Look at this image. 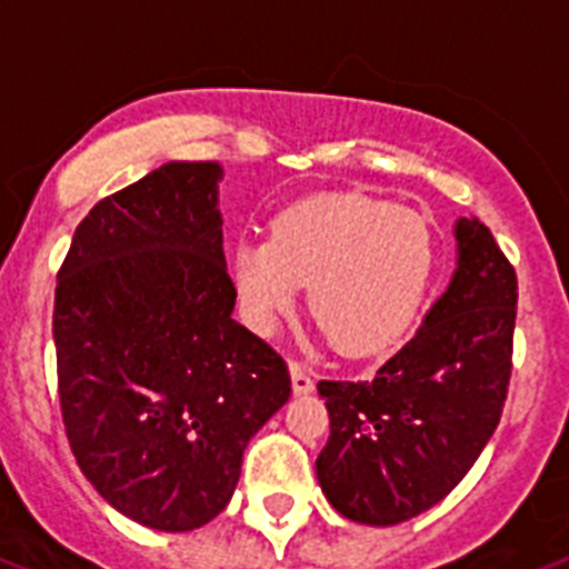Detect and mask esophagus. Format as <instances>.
<instances>
[{
	"label": "esophagus",
	"instance_id": "34e87169",
	"mask_svg": "<svg viewBox=\"0 0 569 569\" xmlns=\"http://www.w3.org/2000/svg\"><path fill=\"white\" fill-rule=\"evenodd\" d=\"M290 380H293L296 396H308V392H313L311 369L299 363V360H290Z\"/></svg>",
	"mask_w": 569,
	"mask_h": 569
}]
</instances>
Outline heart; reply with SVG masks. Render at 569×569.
I'll return each instance as SVG.
<instances>
[{
	"mask_svg": "<svg viewBox=\"0 0 569 569\" xmlns=\"http://www.w3.org/2000/svg\"><path fill=\"white\" fill-rule=\"evenodd\" d=\"M433 270V229L421 211L380 197L340 191L290 206L273 220L270 241H241L232 281L250 326L261 335L308 305L335 349L378 355L419 311Z\"/></svg>",
	"mask_w": 569,
	"mask_h": 569,
	"instance_id": "1",
	"label": "heart"
}]
</instances>
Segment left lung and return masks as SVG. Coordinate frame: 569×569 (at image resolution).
<instances>
[{"mask_svg":"<svg viewBox=\"0 0 569 569\" xmlns=\"http://www.w3.org/2000/svg\"><path fill=\"white\" fill-rule=\"evenodd\" d=\"M457 273L372 380H319L331 436L319 486L342 518L396 527L453 491L503 416L518 276L477 218L457 220Z\"/></svg>","mask_w":569,"mask_h":569,"instance_id":"8db88e82","label":"left lung"}]
</instances>
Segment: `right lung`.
<instances>
[{"mask_svg":"<svg viewBox=\"0 0 569 569\" xmlns=\"http://www.w3.org/2000/svg\"><path fill=\"white\" fill-rule=\"evenodd\" d=\"M218 162H168L98 200L54 290L58 396L96 491L142 527L227 509L243 448L290 398L273 346L232 319Z\"/></svg>","mask_w":569,"mask_h":569,"instance_id":"1","label":"right lung"}]
</instances>
